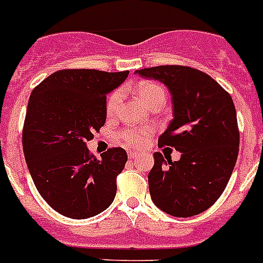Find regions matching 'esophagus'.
I'll list each match as a JSON object with an SVG mask.
<instances>
[{
	"instance_id": "esophagus-1",
	"label": "esophagus",
	"mask_w": 263,
	"mask_h": 263,
	"mask_svg": "<svg viewBox=\"0 0 263 263\" xmlns=\"http://www.w3.org/2000/svg\"><path fill=\"white\" fill-rule=\"evenodd\" d=\"M138 156H139L138 152H128V159H129V160L136 159V157H138Z\"/></svg>"
}]
</instances>
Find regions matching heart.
<instances>
[{
  "mask_svg": "<svg viewBox=\"0 0 263 263\" xmlns=\"http://www.w3.org/2000/svg\"><path fill=\"white\" fill-rule=\"evenodd\" d=\"M138 93L145 102L147 106H151L156 100H165V92L160 86L151 82H143L138 86ZM122 102V91H115L109 95L107 100V114L114 115L118 111L119 104ZM151 131L147 128H127L120 134V141L122 144L128 148H140L147 141Z\"/></svg>",
  "mask_w": 263,
  "mask_h": 263,
  "instance_id": "obj_1",
  "label": "heart"
}]
</instances>
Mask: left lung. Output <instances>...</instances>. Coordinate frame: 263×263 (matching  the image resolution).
Segmentation results:
<instances>
[{
  "mask_svg": "<svg viewBox=\"0 0 263 263\" xmlns=\"http://www.w3.org/2000/svg\"><path fill=\"white\" fill-rule=\"evenodd\" d=\"M135 74L161 82L170 90L173 119L160 135L159 145L181 152L177 161L155 152L148 175L151 198L171 216L202 213L222 195L238 156L232 97L213 78L185 66H157Z\"/></svg>",
  "mask_w": 263,
  "mask_h": 263,
  "instance_id": "obj_1",
  "label": "left lung"
}]
</instances>
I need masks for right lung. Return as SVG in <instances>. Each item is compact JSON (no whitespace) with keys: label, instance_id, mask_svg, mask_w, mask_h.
<instances>
[{"label":"right lung","instance_id":"obj_1","mask_svg":"<svg viewBox=\"0 0 263 263\" xmlns=\"http://www.w3.org/2000/svg\"><path fill=\"white\" fill-rule=\"evenodd\" d=\"M128 74L61 70L31 92L22 132L25 160L36 191L63 216L90 218L112 204L127 154L109 148L97 159L86 143L106 122L107 93Z\"/></svg>","mask_w":263,"mask_h":263}]
</instances>
